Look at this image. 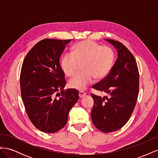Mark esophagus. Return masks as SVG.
Returning a JSON list of instances; mask_svg holds the SVG:
<instances>
[{
  "label": "esophagus",
  "instance_id": "esophagus-1",
  "mask_svg": "<svg viewBox=\"0 0 158 158\" xmlns=\"http://www.w3.org/2000/svg\"><path fill=\"white\" fill-rule=\"evenodd\" d=\"M85 95H86V94H85L84 92H83V91H80V92H79L80 98H83Z\"/></svg>",
  "mask_w": 158,
  "mask_h": 158
}]
</instances>
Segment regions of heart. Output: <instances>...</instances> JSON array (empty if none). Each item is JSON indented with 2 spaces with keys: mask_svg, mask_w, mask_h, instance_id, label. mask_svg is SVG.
Returning a JSON list of instances; mask_svg holds the SVG:
<instances>
[{
  "mask_svg": "<svg viewBox=\"0 0 158 158\" xmlns=\"http://www.w3.org/2000/svg\"><path fill=\"white\" fill-rule=\"evenodd\" d=\"M114 59V51L107 46L85 40L78 43L71 51L61 59V69L69 77L77 73L80 64H82V73L70 80L71 88L83 90L92 83L95 78L102 80L111 71Z\"/></svg>",
  "mask_w": 158,
  "mask_h": 158,
  "instance_id": "obj_1",
  "label": "heart"
}]
</instances>
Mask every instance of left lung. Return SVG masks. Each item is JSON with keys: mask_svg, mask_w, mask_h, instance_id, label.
Segmentation results:
<instances>
[{"mask_svg": "<svg viewBox=\"0 0 158 158\" xmlns=\"http://www.w3.org/2000/svg\"><path fill=\"white\" fill-rule=\"evenodd\" d=\"M118 52V58L108 75L92 88L107 94L101 96L92 94L94 105L91 112L94 125L103 132L121 128L130 118L139 92V72L136 61L121 42L107 40Z\"/></svg>", "mask_w": 158, "mask_h": 158, "instance_id": "left-lung-1", "label": "left lung"}]
</instances>
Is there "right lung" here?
<instances>
[{"instance_id": "add662e5", "label": "right lung", "mask_w": 158, "mask_h": 158, "mask_svg": "<svg viewBox=\"0 0 158 158\" xmlns=\"http://www.w3.org/2000/svg\"><path fill=\"white\" fill-rule=\"evenodd\" d=\"M70 41L43 40L32 47L23 62L22 99L30 120L42 132L54 133L63 128L79 98L77 89H63L66 82L59 60Z\"/></svg>"}]
</instances>
